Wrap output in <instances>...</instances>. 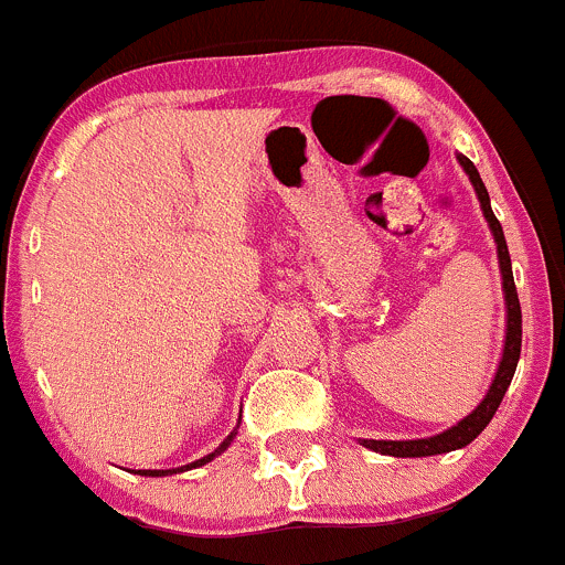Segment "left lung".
<instances>
[{
	"label": "left lung",
	"instance_id": "1",
	"mask_svg": "<svg viewBox=\"0 0 565 565\" xmlns=\"http://www.w3.org/2000/svg\"><path fill=\"white\" fill-rule=\"evenodd\" d=\"M459 164L465 167V172L470 175L475 194L480 200V209H483L486 222L491 227V236H494L497 244V258H500V275H502V290H505V349H502V360L497 365L494 382H491L489 393L483 395L478 406L459 420L456 426H450L448 431L437 434V437L428 439H360L365 448L376 450L382 456H398V459H420V456H437V454H450V450H459L465 445H470L480 431L491 423L494 417L497 406L502 404V395H505L508 384H511L513 371H516L519 362V351H522V307H519V296H516V285H513V271H511V255H508V244L505 236H502V227L497 222L494 211H491L489 203V192H486L483 181H480L478 170L467 156L459 153Z\"/></svg>",
	"mask_w": 565,
	"mask_h": 565
}]
</instances>
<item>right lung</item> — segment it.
<instances>
[{
    "label": "right lung",
    "instance_id": "add662e5",
    "mask_svg": "<svg viewBox=\"0 0 565 565\" xmlns=\"http://www.w3.org/2000/svg\"><path fill=\"white\" fill-rule=\"evenodd\" d=\"M233 437H236V431L231 434V437L225 439V443L220 445V448L214 450V454H209V456H203V459H198V461H192V465H186V467H178V470H139V475H153V478H161V475H172V472H186V470H192V467H203V465H209V461H214L216 456L220 454H225L227 450V445L233 443Z\"/></svg>",
    "mask_w": 565,
    "mask_h": 565
}]
</instances>
